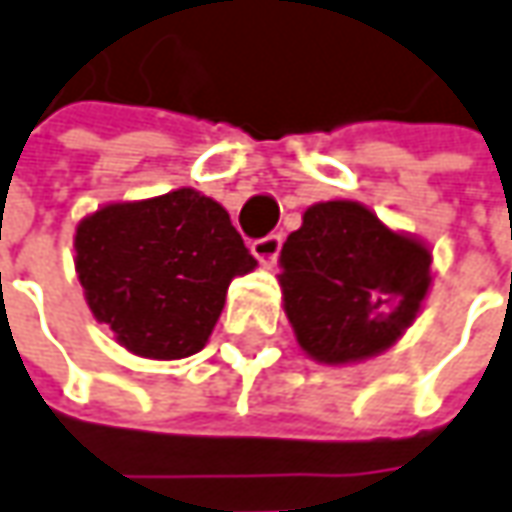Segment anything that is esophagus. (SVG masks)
I'll list each match as a JSON object with an SVG mask.
<instances>
[{
	"label": "esophagus",
	"instance_id": "34e87169",
	"mask_svg": "<svg viewBox=\"0 0 512 512\" xmlns=\"http://www.w3.org/2000/svg\"><path fill=\"white\" fill-rule=\"evenodd\" d=\"M280 246H283V235H266V238L252 240V255L260 263H274L280 255Z\"/></svg>",
	"mask_w": 512,
	"mask_h": 512
}]
</instances>
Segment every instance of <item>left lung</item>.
Wrapping results in <instances>:
<instances>
[{"label":"left lung","instance_id":"8db88e82","mask_svg":"<svg viewBox=\"0 0 512 512\" xmlns=\"http://www.w3.org/2000/svg\"><path fill=\"white\" fill-rule=\"evenodd\" d=\"M283 306L300 348L337 365L374 357L414 323L431 252L354 201L314 203L280 252Z\"/></svg>","mask_w":512,"mask_h":512}]
</instances>
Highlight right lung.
Listing matches in <instances>:
<instances>
[{"mask_svg": "<svg viewBox=\"0 0 512 512\" xmlns=\"http://www.w3.org/2000/svg\"><path fill=\"white\" fill-rule=\"evenodd\" d=\"M255 266L221 203L186 186L110 203L76 229L87 306L127 351L152 360L198 354L232 277Z\"/></svg>", "mask_w": 512, "mask_h": 512, "instance_id": "right-lung-1", "label": "right lung"}]
</instances>
